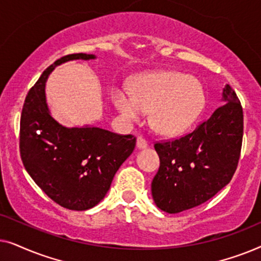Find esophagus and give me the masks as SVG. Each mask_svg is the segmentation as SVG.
Returning <instances> with one entry per match:
<instances>
[{
    "instance_id": "esophagus-1",
    "label": "esophagus",
    "mask_w": 261,
    "mask_h": 261,
    "mask_svg": "<svg viewBox=\"0 0 261 261\" xmlns=\"http://www.w3.org/2000/svg\"><path fill=\"white\" fill-rule=\"evenodd\" d=\"M146 147H147V142H146V140H144L141 137H139L137 139V148L138 149H145Z\"/></svg>"
}]
</instances>
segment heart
<instances>
[{"mask_svg":"<svg viewBox=\"0 0 261 261\" xmlns=\"http://www.w3.org/2000/svg\"><path fill=\"white\" fill-rule=\"evenodd\" d=\"M113 103L127 121H139L149 112V123L156 133L173 137L191 127L204 105L198 81L188 74L167 71L137 78L132 95L123 89L113 92Z\"/></svg>","mask_w":261,"mask_h":261,"instance_id":"obj_1","label":"heart"}]
</instances>
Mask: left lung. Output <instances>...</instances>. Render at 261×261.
Wrapping results in <instances>:
<instances>
[{
	"instance_id": "obj_1",
	"label": "left lung",
	"mask_w": 261,
	"mask_h": 261,
	"mask_svg": "<svg viewBox=\"0 0 261 261\" xmlns=\"http://www.w3.org/2000/svg\"><path fill=\"white\" fill-rule=\"evenodd\" d=\"M221 96L223 105L194 132L154 145L160 167L152 180V197L163 212L177 214L195 208L233 177L240 158L244 114L229 84Z\"/></svg>"
}]
</instances>
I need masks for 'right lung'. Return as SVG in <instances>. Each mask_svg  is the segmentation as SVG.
<instances>
[{
  "label": "right lung",
  "mask_w": 261,
  "mask_h": 261,
  "mask_svg": "<svg viewBox=\"0 0 261 261\" xmlns=\"http://www.w3.org/2000/svg\"><path fill=\"white\" fill-rule=\"evenodd\" d=\"M80 59L92 60L96 56H65L42 72L26 96L20 122V153L28 174L52 201L77 212L94 208L105 198L137 142L132 135L90 124L63 126L52 116L45 92L49 73Z\"/></svg>",
  "instance_id": "1"
}]
</instances>
